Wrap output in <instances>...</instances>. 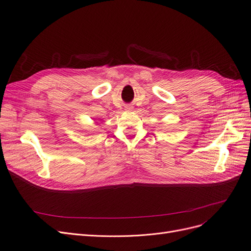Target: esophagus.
<instances>
[{
	"label": "esophagus",
	"instance_id": "1",
	"mask_svg": "<svg viewBox=\"0 0 251 251\" xmlns=\"http://www.w3.org/2000/svg\"><path fill=\"white\" fill-rule=\"evenodd\" d=\"M131 109H132V108H131V107H130V105H127V107H126V110H128V111H130Z\"/></svg>",
	"mask_w": 251,
	"mask_h": 251
}]
</instances>
